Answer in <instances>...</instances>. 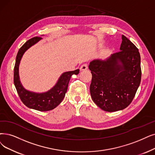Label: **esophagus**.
Here are the masks:
<instances>
[{
  "instance_id": "34e87169",
  "label": "esophagus",
  "mask_w": 155,
  "mask_h": 155,
  "mask_svg": "<svg viewBox=\"0 0 155 155\" xmlns=\"http://www.w3.org/2000/svg\"><path fill=\"white\" fill-rule=\"evenodd\" d=\"M87 69H88V65L86 64H83V65L81 66V67H80V70H81V71H86V70H87Z\"/></svg>"
}]
</instances>
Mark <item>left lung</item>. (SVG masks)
Here are the masks:
<instances>
[{
  "mask_svg": "<svg viewBox=\"0 0 155 155\" xmlns=\"http://www.w3.org/2000/svg\"><path fill=\"white\" fill-rule=\"evenodd\" d=\"M120 51L106 60L91 61L90 90L93 101L107 112L124 109L134 99L141 80L139 49L125 35Z\"/></svg>",
  "mask_w": 155,
  "mask_h": 155,
  "instance_id": "8db88e82",
  "label": "left lung"
}]
</instances>
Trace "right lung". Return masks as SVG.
<instances>
[{"mask_svg": "<svg viewBox=\"0 0 155 155\" xmlns=\"http://www.w3.org/2000/svg\"><path fill=\"white\" fill-rule=\"evenodd\" d=\"M41 39H42L41 38L35 37L27 41L20 48L16 55L14 69V83L21 101L27 107L39 111H48L57 107L63 101L72 75L78 74L79 69L64 72L59 78L56 84L48 91L35 93L26 90L23 86L20 79L19 65L20 61L25 52Z\"/></svg>", "mask_w": 155, "mask_h": 155, "instance_id": "right-lung-1", "label": "right lung"}]
</instances>
